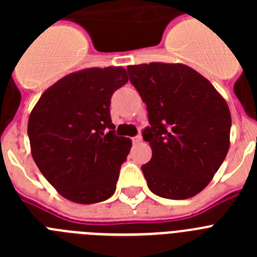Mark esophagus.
<instances>
[{"mask_svg":"<svg viewBox=\"0 0 257 257\" xmlns=\"http://www.w3.org/2000/svg\"><path fill=\"white\" fill-rule=\"evenodd\" d=\"M142 142H143V138L140 135L134 136V138H133V143H134V144H139V143H142Z\"/></svg>","mask_w":257,"mask_h":257,"instance_id":"esophagus-1","label":"esophagus"}]
</instances>
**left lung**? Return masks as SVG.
Returning <instances> with one entry per match:
<instances>
[{
  "label": "left lung",
  "instance_id": "obj_1",
  "mask_svg": "<svg viewBox=\"0 0 257 257\" xmlns=\"http://www.w3.org/2000/svg\"><path fill=\"white\" fill-rule=\"evenodd\" d=\"M127 70L148 110L151 126L143 138L152 158L142 166L148 188L162 198L196 196L212 180L230 147L225 99L188 65L149 63Z\"/></svg>",
  "mask_w": 257,
  "mask_h": 257
}]
</instances>
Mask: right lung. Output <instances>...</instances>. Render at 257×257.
<instances>
[{
	"label": "right lung",
	"mask_w": 257,
	"mask_h": 257,
	"mask_svg": "<svg viewBox=\"0 0 257 257\" xmlns=\"http://www.w3.org/2000/svg\"><path fill=\"white\" fill-rule=\"evenodd\" d=\"M127 81L122 67L86 68L50 86L32 109V157L56 192L74 203H97L114 193L133 143L114 134L109 106Z\"/></svg>",
	"instance_id": "add662e5"
}]
</instances>
